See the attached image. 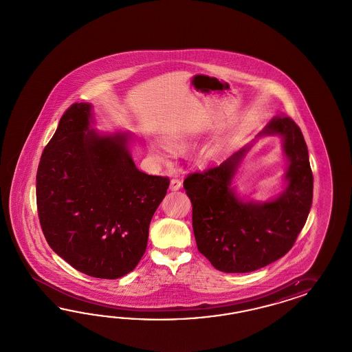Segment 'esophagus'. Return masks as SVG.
<instances>
[{
  "mask_svg": "<svg viewBox=\"0 0 352 352\" xmlns=\"http://www.w3.org/2000/svg\"><path fill=\"white\" fill-rule=\"evenodd\" d=\"M182 187V182L177 178H173L170 181V190L171 191H178Z\"/></svg>",
  "mask_w": 352,
  "mask_h": 352,
  "instance_id": "obj_1",
  "label": "esophagus"
}]
</instances>
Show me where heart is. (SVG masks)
I'll return each mask as SVG.
<instances>
[{
    "mask_svg": "<svg viewBox=\"0 0 352 352\" xmlns=\"http://www.w3.org/2000/svg\"><path fill=\"white\" fill-rule=\"evenodd\" d=\"M166 140H168L169 144L174 146V147H181V146H183V140L181 138H178V137H168ZM148 151L149 153L155 159H157V160L164 161L169 157V149H168V147L162 146V144L151 143V144H148Z\"/></svg>",
    "mask_w": 352,
    "mask_h": 352,
    "instance_id": "b5f03b06",
    "label": "heart"
}]
</instances>
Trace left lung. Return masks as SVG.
<instances>
[{"mask_svg": "<svg viewBox=\"0 0 352 352\" xmlns=\"http://www.w3.org/2000/svg\"><path fill=\"white\" fill-rule=\"evenodd\" d=\"M280 135L289 160L286 190L267 202L245 201L232 186L256 138ZM256 138L221 165L190 174L183 187L192 203V227L199 252L227 274L252 272L285 256L307 221L314 191L309 149L288 116L272 118Z\"/></svg>", "mask_w": 352, "mask_h": 352, "instance_id": "obj_1", "label": "left lung"}]
</instances>
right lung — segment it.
Segmentation results:
<instances>
[{
	"label": "right lung",
	"mask_w": 352,
	"mask_h": 352,
	"mask_svg": "<svg viewBox=\"0 0 352 352\" xmlns=\"http://www.w3.org/2000/svg\"><path fill=\"white\" fill-rule=\"evenodd\" d=\"M91 124L90 103L64 112L37 169V210L58 256L87 276L118 278L144 254L170 181L138 170L130 133L104 134Z\"/></svg>",
	"instance_id": "1"
}]
</instances>
